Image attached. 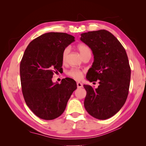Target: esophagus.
<instances>
[{"mask_svg": "<svg viewBox=\"0 0 146 146\" xmlns=\"http://www.w3.org/2000/svg\"><path fill=\"white\" fill-rule=\"evenodd\" d=\"M77 87L78 88H80L83 87V84L81 82H77Z\"/></svg>", "mask_w": 146, "mask_h": 146, "instance_id": "obj_1", "label": "esophagus"}]
</instances>
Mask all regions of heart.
Instances as JSON below:
<instances>
[{
	"mask_svg": "<svg viewBox=\"0 0 146 146\" xmlns=\"http://www.w3.org/2000/svg\"><path fill=\"white\" fill-rule=\"evenodd\" d=\"M77 49L78 52H80V54L82 57L87 54H91V49L90 48V47L84 44H78L77 46ZM69 52H70V48L69 47H66L64 49L62 54V61L63 63H64L66 61V60H67V57ZM67 74L69 77L76 79L77 80H80V79L82 78V74H83L82 71L78 69L72 68L70 70H69Z\"/></svg>",
	"mask_w": 146,
	"mask_h": 146,
	"instance_id": "heart-1",
	"label": "heart"
}]
</instances>
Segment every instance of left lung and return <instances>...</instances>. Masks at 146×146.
<instances>
[{"instance_id": "left-lung-1", "label": "left lung", "mask_w": 146, "mask_h": 146, "mask_svg": "<svg viewBox=\"0 0 146 146\" xmlns=\"http://www.w3.org/2000/svg\"><path fill=\"white\" fill-rule=\"evenodd\" d=\"M80 40L91 48L94 55L87 80H99L96 89L83 85L86 91L84 106L91 116L105 120L116 114L127 100L131 76L128 56L121 42L107 30L82 33Z\"/></svg>"}]
</instances>
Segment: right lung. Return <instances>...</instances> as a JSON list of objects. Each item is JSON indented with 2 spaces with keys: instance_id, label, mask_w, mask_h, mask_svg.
Listing matches in <instances>:
<instances>
[{
  "instance_id": "1",
  "label": "right lung",
  "mask_w": 146,
  "mask_h": 146,
  "mask_svg": "<svg viewBox=\"0 0 146 146\" xmlns=\"http://www.w3.org/2000/svg\"><path fill=\"white\" fill-rule=\"evenodd\" d=\"M74 38L65 33H46L31 41L24 52L20 64L22 91L29 108L42 119L61 116L77 88L70 78L63 79L60 84L52 81L54 73L63 65L64 49Z\"/></svg>"
}]
</instances>
